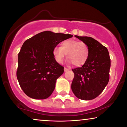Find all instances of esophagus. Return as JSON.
I'll use <instances>...</instances> for the list:
<instances>
[{
	"label": "esophagus",
	"instance_id": "34e87169",
	"mask_svg": "<svg viewBox=\"0 0 127 127\" xmlns=\"http://www.w3.org/2000/svg\"><path fill=\"white\" fill-rule=\"evenodd\" d=\"M68 70H69V69L66 68V67H64V71L67 72V71H68Z\"/></svg>",
	"mask_w": 127,
	"mask_h": 127
}]
</instances>
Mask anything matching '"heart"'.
I'll use <instances>...</instances> for the list:
<instances>
[{
    "mask_svg": "<svg viewBox=\"0 0 127 127\" xmlns=\"http://www.w3.org/2000/svg\"><path fill=\"white\" fill-rule=\"evenodd\" d=\"M66 54L67 64L81 66L88 60L89 49L84 42L70 39L63 41L61 47H56L53 49L54 57L58 63L63 62Z\"/></svg>",
    "mask_w": 127,
    "mask_h": 127,
    "instance_id": "obj_1",
    "label": "heart"
}]
</instances>
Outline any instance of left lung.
<instances>
[{
  "label": "left lung",
  "instance_id": "1",
  "mask_svg": "<svg viewBox=\"0 0 127 127\" xmlns=\"http://www.w3.org/2000/svg\"><path fill=\"white\" fill-rule=\"evenodd\" d=\"M75 37L88 45L89 55L85 65L72 69L75 75L71 89L78 98L90 100L103 91L109 81V53L106 47L93 38L78 35Z\"/></svg>",
  "mask_w": 127,
  "mask_h": 127
}]
</instances>
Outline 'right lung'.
<instances>
[{
  "instance_id": "1",
  "label": "right lung",
  "mask_w": 127,
  "mask_h": 127,
  "mask_svg": "<svg viewBox=\"0 0 127 127\" xmlns=\"http://www.w3.org/2000/svg\"><path fill=\"white\" fill-rule=\"evenodd\" d=\"M73 37L71 34L46 31L27 39L18 55L17 78L27 96L45 99L51 95L64 67L56 61L53 49L58 44Z\"/></svg>"
}]
</instances>
